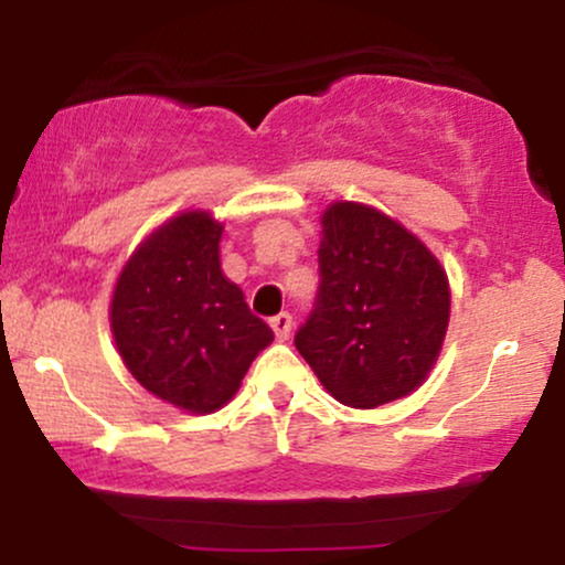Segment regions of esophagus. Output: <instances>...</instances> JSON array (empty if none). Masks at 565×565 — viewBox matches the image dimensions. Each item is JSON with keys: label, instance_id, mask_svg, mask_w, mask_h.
<instances>
[{"label": "esophagus", "instance_id": "obj_1", "mask_svg": "<svg viewBox=\"0 0 565 565\" xmlns=\"http://www.w3.org/2000/svg\"><path fill=\"white\" fill-rule=\"evenodd\" d=\"M270 329H274V334H276V340H289V334H291V316L289 313H278V316H274V319H270Z\"/></svg>", "mask_w": 565, "mask_h": 565}]
</instances>
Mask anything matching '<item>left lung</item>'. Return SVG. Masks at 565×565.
I'll return each instance as SVG.
<instances>
[{"label":"left lung","mask_w":565,"mask_h":565,"mask_svg":"<svg viewBox=\"0 0 565 565\" xmlns=\"http://www.w3.org/2000/svg\"><path fill=\"white\" fill-rule=\"evenodd\" d=\"M321 287L295 345L340 404L377 408L436 366L451 313L444 265L398 220L359 201L321 215Z\"/></svg>","instance_id":"left-lung-1"}]
</instances>
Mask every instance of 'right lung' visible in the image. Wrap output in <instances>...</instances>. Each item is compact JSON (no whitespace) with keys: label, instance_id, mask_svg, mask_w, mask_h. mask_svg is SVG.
<instances>
[{"label":"right lung","instance_id":"right-lung-1","mask_svg":"<svg viewBox=\"0 0 565 565\" xmlns=\"http://www.w3.org/2000/svg\"><path fill=\"white\" fill-rule=\"evenodd\" d=\"M223 223L185 210L148 233L111 295V334L135 380L180 412L212 414L274 332L220 268Z\"/></svg>","mask_w":565,"mask_h":565}]
</instances>
